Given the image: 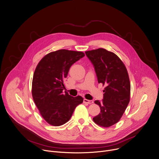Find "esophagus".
<instances>
[{
    "label": "esophagus",
    "mask_w": 159,
    "mask_h": 159,
    "mask_svg": "<svg viewBox=\"0 0 159 159\" xmlns=\"http://www.w3.org/2000/svg\"><path fill=\"white\" fill-rule=\"evenodd\" d=\"M83 102H84V103H86L91 104V103H93V100H87V99L84 98V100H83Z\"/></svg>",
    "instance_id": "1"
}]
</instances>
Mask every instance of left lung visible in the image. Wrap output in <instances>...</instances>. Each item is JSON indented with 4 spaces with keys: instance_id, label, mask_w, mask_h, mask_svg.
Segmentation results:
<instances>
[{
    "instance_id": "left-lung-1",
    "label": "left lung",
    "mask_w": 159,
    "mask_h": 159,
    "mask_svg": "<svg viewBox=\"0 0 159 159\" xmlns=\"http://www.w3.org/2000/svg\"><path fill=\"white\" fill-rule=\"evenodd\" d=\"M93 64L98 83L105 85L102 102L95 100L100 113L93 118L97 125L110 127L119 122L130 100L131 84L127 69L114 53L104 48L86 51Z\"/></svg>"
}]
</instances>
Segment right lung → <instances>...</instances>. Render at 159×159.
Listing matches in <instances>:
<instances>
[{
  "instance_id": "obj_1",
  "label": "right lung",
  "mask_w": 159,
  "mask_h": 159,
  "mask_svg": "<svg viewBox=\"0 0 159 159\" xmlns=\"http://www.w3.org/2000/svg\"><path fill=\"white\" fill-rule=\"evenodd\" d=\"M84 56L82 52L66 49L52 52L41 59L34 70L33 98L42 117L52 126L65 124L76 106L83 103L81 96L73 97L62 91L69 68Z\"/></svg>"
}]
</instances>
